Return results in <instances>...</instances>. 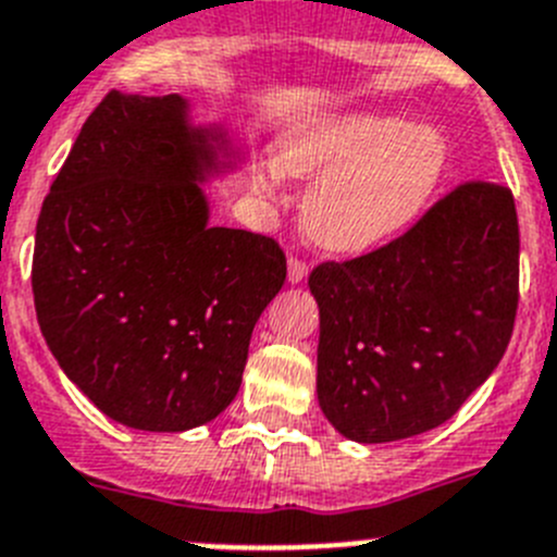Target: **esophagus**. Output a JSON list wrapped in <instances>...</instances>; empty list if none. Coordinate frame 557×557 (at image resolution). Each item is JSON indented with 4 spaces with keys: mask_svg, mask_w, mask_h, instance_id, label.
Instances as JSON below:
<instances>
[{
    "mask_svg": "<svg viewBox=\"0 0 557 557\" xmlns=\"http://www.w3.org/2000/svg\"><path fill=\"white\" fill-rule=\"evenodd\" d=\"M287 275H289V282H293V284L304 282L306 275H309V262L293 257V259H289V264H287Z\"/></svg>",
    "mask_w": 557,
    "mask_h": 557,
    "instance_id": "1",
    "label": "esophagus"
}]
</instances>
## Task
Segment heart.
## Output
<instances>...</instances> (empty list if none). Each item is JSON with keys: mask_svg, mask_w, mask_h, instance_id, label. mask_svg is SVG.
Masks as SVG:
<instances>
[{"mask_svg": "<svg viewBox=\"0 0 557 557\" xmlns=\"http://www.w3.org/2000/svg\"><path fill=\"white\" fill-rule=\"evenodd\" d=\"M445 157V137L433 126L403 124L386 112H348L289 135L278 165L253 171V187L278 196L284 173L314 178L300 209L309 239L331 253H364L420 215Z\"/></svg>", "mask_w": 557, "mask_h": 557, "instance_id": "1", "label": "heart"}]
</instances>
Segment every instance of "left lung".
Wrapping results in <instances>:
<instances>
[{"instance_id":"1","label":"left lung","mask_w":557,"mask_h":557,"mask_svg":"<svg viewBox=\"0 0 557 557\" xmlns=\"http://www.w3.org/2000/svg\"><path fill=\"white\" fill-rule=\"evenodd\" d=\"M320 306L318 400L342 436L379 445L450 420L494 372L519 306L508 187L463 182L414 226L309 275Z\"/></svg>"}]
</instances>
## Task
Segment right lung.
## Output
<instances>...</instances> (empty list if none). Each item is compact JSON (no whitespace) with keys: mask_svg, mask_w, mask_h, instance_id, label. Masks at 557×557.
<instances>
[{"mask_svg":"<svg viewBox=\"0 0 557 557\" xmlns=\"http://www.w3.org/2000/svg\"><path fill=\"white\" fill-rule=\"evenodd\" d=\"M212 132L187 101H99L40 207L33 295L46 345L110 420L178 433L234 400L253 325L287 278L282 245L209 226Z\"/></svg>","mask_w":557,"mask_h":557,"instance_id":"obj_1","label":"right lung"}]
</instances>
